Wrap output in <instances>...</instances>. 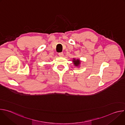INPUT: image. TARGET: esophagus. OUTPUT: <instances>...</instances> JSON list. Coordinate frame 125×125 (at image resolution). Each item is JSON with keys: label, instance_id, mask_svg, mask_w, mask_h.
Instances as JSON below:
<instances>
[{"label": "esophagus", "instance_id": "obj_1", "mask_svg": "<svg viewBox=\"0 0 125 125\" xmlns=\"http://www.w3.org/2000/svg\"><path fill=\"white\" fill-rule=\"evenodd\" d=\"M58 55H59L60 57H62V56H63V52L59 53H58Z\"/></svg>", "mask_w": 125, "mask_h": 125}]
</instances>
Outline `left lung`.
<instances>
[{
    "mask_svg": "<svg viewBox=\"0 0 125 125\" xmlns=\"http://www.w3.org/2000/svg\"><path fill=\"white\" fill-rule=\"evenodd\" d=\"M73 63L75 65V66L76 67H78L80 65V63H81V61L79 59H76L75 58H73Z\"/></svg>",
    "mask_w": 125,
    "mask_h": 125,
    "instance_id": "obj_1",
    "label": "left lung"
}]
</instances>
